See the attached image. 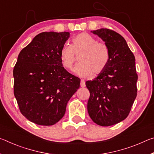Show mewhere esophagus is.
<instances>
[{
	"label": "esophagus",
	"instance_id": "34e87169",
	"mask_svg": "<svg viewBox=\"0 0 154 154\" xmlns=\"http://www.w3.org/2000/svg\"><path fill=\"white\" fill-rule=\"evenodd\" d=\"M80 85L82 88H84L85 86V82L84 80H82L81 81V83H80Z\"/></svg>",
	"mask_w": 154,
	"mask_h": 154
}]
</instances>
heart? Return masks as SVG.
I'll return each mask as SVG.
<instances>
[{
    "mask_svg": "<svg viewBox=\"0 0 154 154\" xmlns=\"http://www.w3.org/2000/svg\"><path fill=\"white\" fill-rule=\"evenodd\" d=\"M81 54L79 64L74 68L75 73L82 77H90L94 72L100 74L107 66L110 58L108 46L98 43L88 33H82L72 39V46L65 44L60 51V59L65 69L71 70L75 61V54Z\"/></svg>",
    "mask_w": 154,
    "mask_h": 154,
    "instance_id": "obj_1",
    "label": "heart"
}]
</instances>
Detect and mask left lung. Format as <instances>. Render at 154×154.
I'll list each match as a JSON object with an SVG mask.
<instances>
[{
    "instance_id": "obj_1",
    "label": "left lung",
    "mask_w": 154,
    "mask_h": 154,
    "mask_svg": "<svg viewBox=\"0 0 154 154\" xmlns=\"http://www.w3.org/2000/svg\"><path fill=\"white\" fill-rule=\"evenodd\" d=\"M110 54L104 71L85 85L90 91L88 111L96 124L109 126L126 119L137 97L138 76L135 58L123 36L107 28L92 30Z\"/></svg>"
}]
</instances>
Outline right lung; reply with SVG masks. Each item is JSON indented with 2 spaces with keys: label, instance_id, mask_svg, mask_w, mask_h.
<instances>
[{
  "label": "right lung",
  "instance_id": "1",
  "mask_svg": "<svg viewBox=\"0 0 154 154\" xmlns=\"http://www.w3.org/2000/svg\"><path fill=\"white\" fill-rule=\"evenodd\" d=\"M69 37L70 32H41L18 55L14 95L21 113L33 123L51 126L60 120L80 86L79 78L69 73L60 59Z\"/></svg>",
  "mask_w": 154,
  "mask_h": 154
}]
</instances>
